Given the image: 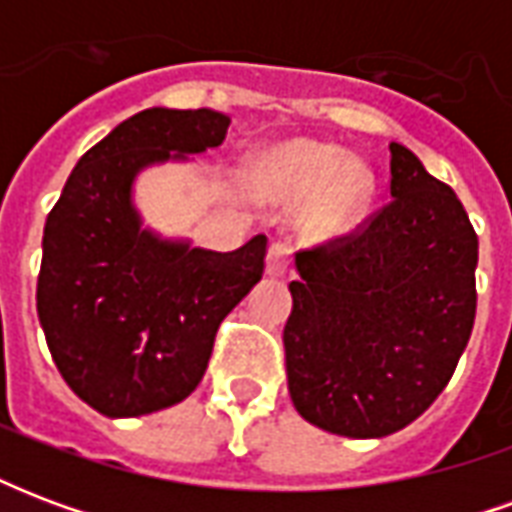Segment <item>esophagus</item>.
I'll return each instance as SVG.
<instances>
[{
	"label": "esophagus",
	"mask_w": 512,
	"mask_h": 512,
	"mask_svg": "<svg viewBox=\"0 0 512 512\" xmlns=\"http://www.w3.org/2000/svg\"><path fill=\"white\" fill-rule=\"evenodd\" d=\"M266 271L271 277H279V274L288 271V246L282 244V241H274V244L268 246Z\"/></svg>",
	"instance_id": "esophagus-1"
}]
</instances>
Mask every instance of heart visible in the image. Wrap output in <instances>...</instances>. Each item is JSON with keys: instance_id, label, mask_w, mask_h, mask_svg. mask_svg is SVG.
Returning a JSON list of instances; mask_svg holds the SVG:
<instances>
[{"instance_id": "heart-1", "label": "heart", "mask_w": 512, "mask_h": 512, "mask_svg": "<svg viewBox=\"0 0 512 512\" xmlns=\"http://www.w3.org/2000/svg\"><path fill=\"white\" fill-rule=\"evenodd\" d=\"M249 183L266 200H310L307 227L312 235H332L365 211L373 172L348 161L343 150L315 142H288L263 150L249 164Z\"/></svg>"}]
</instances>
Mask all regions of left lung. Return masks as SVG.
Here are the masks:
<instances>
[{
  "instance_id": "1",
  "label": "left lung",
  "mask_w": 512,
  "mask_h": 512,
  "mask_svg": "<svg viewBox=\"0 0 512 512\" xmlns=\"http://www.w3.org/2000/svg\"><path fill=\"white\" fill-rule=\"evenodd\" d=\"M384 208L301 249L285 367L293 406L318 428L381 439L450 384L477 312V233L455 191L389 145Z\"/></svg>"
}]
</instances>
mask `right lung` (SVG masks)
Wrapping results in <instances>:
<instances>
[{
	"label": "right lung",
	"mask_w": 512,
	"mask_h": 512,
	"mask_svg": "<svg viewBox=\"0 0 512 512\" xmlns=\"http://www.w3.org/2000/svg\"><path fill=\"white\" fill-rule=\"evenodd\" d=\"M230 117L145 109L90 147L43 227L38 318L51 359L87 406L142 417L186 400L219 323L266 268V235L235 252L191 249L142 230L139 169L219 147Z\"/></svg>",
	"instance_id": "1"
}]
</instances>
